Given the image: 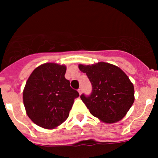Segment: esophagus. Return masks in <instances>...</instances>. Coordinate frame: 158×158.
<instances>
[{"label": "esophagus", "mask_w": 158, "mask_h": 158, "mask_svg": "<svg viewBox=\"0 0 158 158\" xmlns=\"http://www.w3.org/2000/svg\"><path fill=\"white\" fill-rule=\"evenodd\" d=\"M78 92H79V94H82V87H79V89H78Z\"/></svg>", "instance_id": "34e87169"}]
</instances>
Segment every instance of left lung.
<instances>
[{
  "instance_id": "left-lung-1",
  "label": "left lung",
  "mask_w": 158,
  "mask_h": 158,
  "mask_svg": "<svg viewBox=\"0 0 158 158\" xmlns=\"http://www.w3.org/2000/svg\"><path fill=\"white\" fill-rule=\"evenodd\" d=\"M92 84L89 95H80L91 114L106 123L123 118L135 101L134 85L120 68L107 63L79 65Z\"/></svg>"
}]
</instances>
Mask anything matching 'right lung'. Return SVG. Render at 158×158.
<instances>
[{
	"instance_id": "obj_1",
	"label": "right lung",
	"mask_w": 158,
	"mask_h": 158,
	"mask_svg": "<svg viewBox=\"0 0 158 158\" xmlns=\"http://www.w3.org/2000/svg\"><path fill=\"white\" fill-rule=\"evenodd\" d=\"M66 68L45 63L33 71L23 92L28 117L38 126L53 128L69 117L74 99L79 94L65 78Z\"/></svg>"
}]
</instances>
